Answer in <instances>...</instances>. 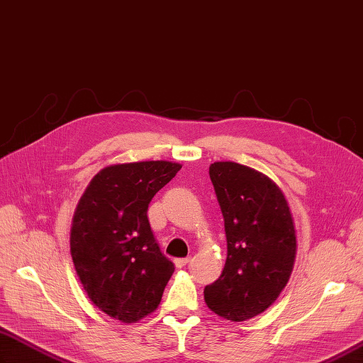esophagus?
Masks as SVG:
<instances>
[{
	"instance_id": "1",
	"label": "esophagus",
	"mask_w": 363,
	"mask_h": 363,
	"mask_svg": "<svg viewBox=\"0 0 363 363\" xmlns=\"http://www.w3.org/2000/svg\"><path fill=\"white\" fill-rule=\"evenodd\" d=\"M190 262V257H179V259H174V265L178 268H182Z\"/></svg>"
}]
</instances>
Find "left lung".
Instances as JSON below:
<instances>
[{
    "label": "left lung",
    "instance_id": "8db88e82",
    "mask_svg": "<svg viewBox=\"0 0 363 363\" xmlns=\"http://www.w3.org/2000/svg\"><path fill=\"white\" fill-rule=\"evenodd\" d=\"M208 173L224 216L227 261L203 299L220 318L244 322L270 308L290 281L294 219L284 191L267 174L231 161L211 164Z\"/></svg>",
    "mask_w": 363,
    "mask_h": 363
}]
</instances>
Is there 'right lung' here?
I'll use <instances>...</instances> for the list:
<instances>
[{
	"mask_svg": "<svg viewBox=\"0 0 363 363\" xmlns=\"http://www.w3.org/2000/svg\"><path fill=\"white\" fill-rule=\"evenodd\" d=\"M170 161L107 165L78 202L70 255L91 303L111 319L135 323L153 313L174 272L155 242L147 210L181 170Z\"/></svg>",
	"mask_w": 363,
	"mask_h": 363,
	"instance_id": "obj_1",
	"label": "right lung"
}]
</instances>
